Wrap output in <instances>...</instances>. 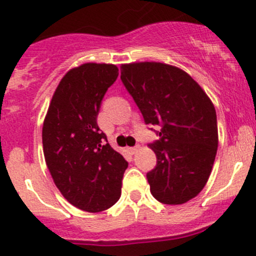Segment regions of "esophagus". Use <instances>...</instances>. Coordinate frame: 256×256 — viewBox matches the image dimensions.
Here are the masks:
<instances>
[{"mask_svg":"<svg viewBox=\"0 0 256 256\" xmlns=\"http://www.w3.org/2000/svg\"><path fill=\"white\" fill-rule=\"evenodd\" d=\"M138 146H136V147H130V148H128V151L131 152V154H136V152H138Z\"/></svg>","mask_w":256,"mask_h":256,"instance_id":"esophagus-1","label":"esophagus"}]
</instances>
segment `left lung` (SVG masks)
Here are the masks:
<instances>
[{
    "instance_id": "obj_1",
    "label": "left lung",
    "mask_w": 256,
    "mask_h": 256,
    "mask_svg": "<svg viewBox=\"0 0 256 256\" xmlns=\"http://www.w3.org/2000/svg\"><path fill=\"white\" fill-rule=\"evenodd\" d=\"M121 80L146 124L161 126L150 144L157 166L147 174L150 190L164 204H183L204 188L218 150L214 105L180 68L160 62L121 64Z\"/></svg>"
}]
</instances>
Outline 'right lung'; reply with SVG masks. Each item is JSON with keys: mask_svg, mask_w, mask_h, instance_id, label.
I'll list each match as a JSON object with an SVG mask.
<instances>
[{"mask_svg": "<svg viewBox=\"0 0 256 256\" xmlns=\"http://www.w3.org/2000/svg\"><path fill=\"white\" fill-rule=\"evenodd\" d=\"M118 76L114 64L72 68L59 82L43 122V154L56 188L70 204L90 213L118 202L128 168L122 154L104 144L106 136L96 121Z\"/></svg>", "mask_w": 256, "mask_h": 256, "instance_id": "right-lung-1", "label": "right lung"}]
</instances>
